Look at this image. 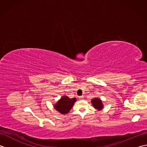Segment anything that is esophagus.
I'll return each instance as SVG.
<instances>
[{
    "instance_id": "obj_1",
    "label": "esophagus",
    "mask_w": 147,
    "mask_h": 147,
    "mask_svg": "<svg viewBox=\"0 0 147 147\" xmlns=\"http://www.w3.org/2000/svg\"><path fill=\"white\" fill-rule=\"evenodd\" d=\"M79 98H80V100H83L84 98V96H79Z\"/></svg>"
}]
</instances>
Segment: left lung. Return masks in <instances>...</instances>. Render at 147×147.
I'll list each match as a JSON object with an SVG mask.
<instances>
[{
    "mask_svg": "<svg viewBox=\"0 0 147 147\" xmlns=\"http://www.w3.org/2000/svg\"><path fill=\"white\" fill-rule=\"evenodd\" d=\"M91 102L92 104L93 107L95 109H96V110L101 111L102 109H103V108H104V104H103L102 100L100 98H98V97L93 98L91 100Z\"/></svg>",
    "mask_w": 147,
    "mask_h": 147,
    "instance_id": "8db88e82",
    "label": "left lung"
}]
</instances>
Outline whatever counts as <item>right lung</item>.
Segmentation results:
<instances>
[{
  "mask_svg": "<svg viewBox=\"0 0 147 147\" xmlns=\"http://www.w3.org/2000/svg\"><path fill=\"white\" fill-rule=\"evenodd\" d=\"M76 101V98H70L66 95H63L54 105V107L59 113L65 115L70 111Z\"/></svg>",
  "mask_w": 147,
  "mask_h": 147,
  "instance_id": "right-lung-1",
  "label": "right lung"
}]
</instances>
